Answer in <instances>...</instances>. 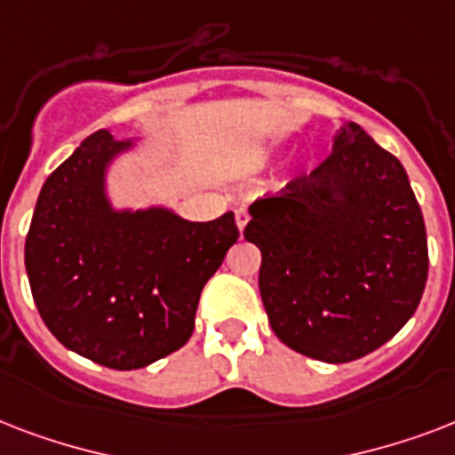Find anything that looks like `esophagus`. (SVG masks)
<instances>
[{"instance_id":"obj_1","label":"esophagus","mask_w":455,"mask_h":455,"mask_svg":"<svg viewBox=\"0 0 455 455\" xmlns=\"http://www.w3.org/2000/svg\"><path fill=\"white\" fill-rule=\"evenodd\" d=\"M248 220H250V214H248V207L243 205L235 210V224H238V231H243V228L248 227Z\"/></svg>"}]
</instances>
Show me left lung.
<instances>
[{"label": "left lung", "mask_w": 455, "mask_h": 455, "mask_svg": "<svg viewBox=\"0 0 455 455\" xmlns=\"http://www.w3.org/2000/svg\"><path fill=\"white\" fill-rule=\"evenodd\" d=\"M243 235L262 252L271 331L295 352L347 363L375 352L416 314L427 235L409 174L356 123L278 196L250 205Z\"/></svg>", "instance_id": "1"}]
</instances>
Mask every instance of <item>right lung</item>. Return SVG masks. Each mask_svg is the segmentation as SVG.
Wrapping results in <instances>:
<instances>
[{"mask_svg":"<svg viewBox=\"0 0 455 455\" xmlns=\"http://www.w3.org/2000/svg\"><path fill=\"white\" fill-rule=\"evenodd\" d=\"M134 141L94 132L39 191L25 238L37 311L70 352L116 371L144 368L188 342L203 285L238 241L234 212L181 220L167 207L116 210L110 163Z\"/></svg>","mask_w":455,"mask_h":455,"instance_id":"add662e5","label":"right lung"}]
</instances>
